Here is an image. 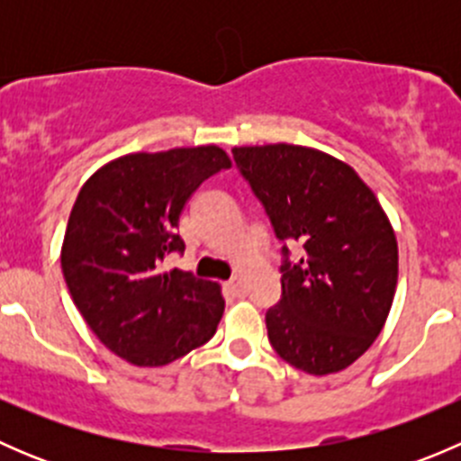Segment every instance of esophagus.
Wrapping results in <instances>:
<instances>
[{
    "mask_svg": "<svg viewBox=\"0 0 461 461\" xmlns=\"http://www.w3.org/2000/svg\"><path fill=\"white\" fill-rule=\"evenodd\" d=\"M227 290H230L231 294H236V296H243V294H245V283H243V278H240V276L231 278V281L227 283Z\"/></svg>",
    "mask_w": 461,
    "mask_h": 461,
    "instance_id": "34e87169",
    "label": "esophagus"
}]
</instances>
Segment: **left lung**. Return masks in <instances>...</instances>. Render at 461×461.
<instances>
[{
  "mask_svg": "<svg viewBox=\"0 0 461 461\" xmlns=\"http://www.w3.org/2000/svg\"><path fill=\"white\" fill-rule=\"evenodd\" d=\"M234 160L283 240L281 301L267 310L276 355L308 375L355 364L384 328L397 287V239L373 189L346 162L299 144L234 147ZM287 240L304 245L289 260Z\"/></svg>",
  "mask_w": 461,
  "mask_h": 461,
  "instance_id": "left-lung-1",
  "label": "left lung"
}]
</instances>
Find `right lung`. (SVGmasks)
I'll use <instances>...</instances> for the list:
<instances>
[{"label":"right lung","mask_w":461,"mask_h":461,"mask_svg":"<svg viewBox=\"0 0 461 461\" xmlns=\"http://www.w3.org/2000/svg\"><path fill=\"white\" fill-rule=\"evenodd\" d=\"M231 160L221 147L129 153L86 180L68 216L62 272L88 328L133 366H167L213 337L225 310L221 285L183 269L180 213Z\"/></svg>","instance_id":"1"}]
</instances>
